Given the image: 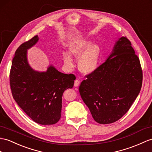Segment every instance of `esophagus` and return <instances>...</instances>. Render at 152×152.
Wrapping results in <instances>:
<instances>
[{"label":"esophagus","instance_id":"34e87169","mask_svg":"<svg viewBox=\"0 0 152 152\" xmlns=\"http://www.w3.org/2000/svg\"><path fill=\"white\" fill-rule=\"evenodd\" d=\"M80 85V81L79 80H75V83H74V86L78 87Z\"/></svg>","mask_w":152,"mask_h":152}]
</instances>
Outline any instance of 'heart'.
<instances>
[{"label": "heart", "mask_w": 152, "mask_h": 152, "mask_svg": "<svg viewBox=\"0 0 152 152\" xmlns=\"http://www.w3.org/2000/svg\"><path fill=\"white\" fill-rule=\"evenodd\" d=\"M70 53L74 57L79 58V69L85 74H91L96 71L99 63L101 50L96 44L88 40H81L72 44L69 47ZM63 61L66 67L72 68L74 66L72 56L65 53L63 54Z\"/></svg>", "instance_id": "b5f03b06"}]
</instances>
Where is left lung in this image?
I'll return each mask as SVG.
<instances>
[{"instance_id": "1", "label": "left lung", "mask_w": 152, "mask_h": 152, "mask_svg": "<svg viewBox=\"0 0 152 152\" xmlns=\"http://www.w3.org/2000/svg\"><path fill=\"white\" fill-rule=\"evenodd\" d=\"M86 77L79 92L94 119L106 124L121 119L138 96L142 83L139 58L129 40L118 39L106 61Z\"/></svg>"}]
</instances>
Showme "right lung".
<instances>
[{
	"label": "right lung",
	"instance_id": "obj_1",
	"mask_svg": "<svg viewBox=\"0 0 152 152\" xmlns=\"http://www.w3.org/2000/svg\"><path fill=\"white\" fill-rule=\"evenodd\" d=\"M39 40L38 35L33 37L16 50L10 71V86L15 101L33 121L53 124L61 117L64 91L73 88L75 77L58 72L53 64L45 72L33 69L28 62V50Z\"/></svg>",
	"mask_w": 152,
	"mask_h": 152
}]
</instances>
